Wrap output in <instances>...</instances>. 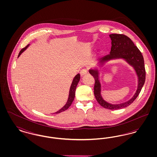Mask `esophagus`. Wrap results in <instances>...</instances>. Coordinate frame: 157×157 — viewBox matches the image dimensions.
Instances as JSON below:
<instances>
[{
  "mask_svg": "<svg viewBox=\"0 0 157 157\" xmlns=\"http://www.w3.org/2000/svg\"><path fill=\"white\" fill-rule=\"evenodd\" d=\"M87 73H88V72H87V70H86V69H82V70L81 71V72H80V74H81V76H83V75L87 74Z\"/></svg>",
  "mask_w": 157,
  "mask_h": 157,
  "instance_id": "34e87169",
  "label": "esophagus"
}]
</instances>
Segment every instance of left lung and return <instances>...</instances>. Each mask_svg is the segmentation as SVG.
<instances>
[{
    "instance_id": "1",
    "label": "left lung",
    "mask_w": 157,
    "mask_h": 157,
    "mask_svg": "<svg viewBox=\"0 0 157 157\" xmlns=\"http://www.w3.org/2000/svg\"><path fill=\"white\" fill-rule=\"evenodd\" d=\"M111 49L109 55L102 58L99 60V67H102L108 61L113 59H123L134 67L138 76V86L134 95L125 102L118 104H112L105 101L101 95V85L99 81V72L98 68L90 69L89 72L95 79L94 95L99 104L108 109H120L131 104L138 96L145 81V69L142 53L138 48L135 46L134 42L129 37L122 34H111Z\"/></svg>"
}]
</instances>
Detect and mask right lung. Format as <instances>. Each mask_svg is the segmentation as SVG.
Instances as JSON below:
<instances>
[{
  "instance_id": "right-lung-1",
  "label": "right lung",
  "mask_w": 157,
  "mask_h": 157,
  "mask_svg": "<svg viewBox=\"0 0 157 157\" xmlns=\"http://www.w3.org/2000/svg\"><path fill=\"white\" fill-rule=\"evenodd\" d=\"M29 46V44L27 45L25 48H23L20 51V52L19 53L18 57L21 55V53L24 51H25L27 49V48ZM79 80H80V74H78L74 77V78L73 79V81L72 82V84H71V88H70V90H69V97H68V99H67V102L66 103V104L65 105L60 109H59V111H58L57 112H55V113H59L63 112V111H65V110H67V108L71 105L73 101L74 100V98H75V90H76L77 85H78V82L79 81Z\"/></svg>"
}]
</instances>
